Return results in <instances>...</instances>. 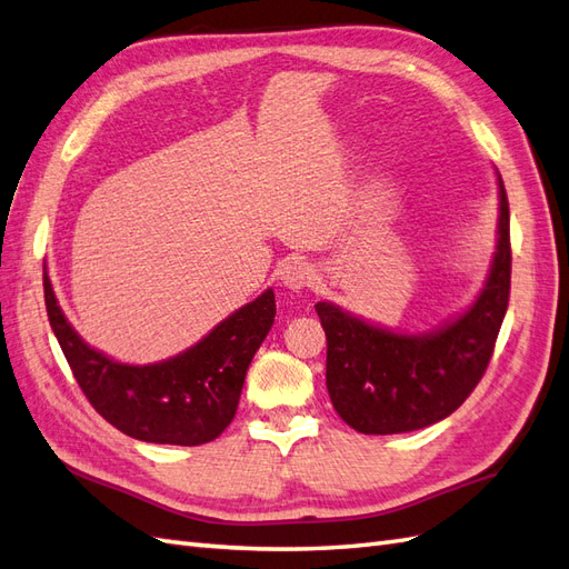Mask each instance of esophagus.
Instances as JSON below:
<instances>
[{
  "label": "esophagus",
  "mask_w": 569,
  "mask_h": 569,
  "mask_svg": "<svg viewBox=\"0 0 569 569\" xmlns=\"http://www.w3.org/2000/svg\"><path fill=\"white\" fill-rule=\"evenodd\" d=\"M279 276H281V283H283L286 288L300 290V288H305V286H310V281H312V269H310L308 261L290 259V261H286V264L281 267Z\"/></svg>",
  "instance_id": "1"
}]
</instances>
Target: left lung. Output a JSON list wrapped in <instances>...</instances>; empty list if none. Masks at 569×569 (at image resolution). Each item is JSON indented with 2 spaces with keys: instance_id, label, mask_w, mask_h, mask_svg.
I'll return each mask as SVG.
<instances>
[{
  "instance_id": "left-lung-1",
  "label": "left lung",
  "mask_w": 569,
  "mask_h": 569,
  "mask_svg": "<svg viewBox=\"0 0 569 569\" xmlns=\"http://www.w3.org/2000/svg\"><path fill=\"white\" fill-rule=\"evenodd\" d=\"M500 180L498 252L483 293L455 322L428 337L395 333L317 302L327 333V389L333 409L366 435L428 428L455 413L486 375L509 302L512 247Z\"/></svg>"
}]
</instances>
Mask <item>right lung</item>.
<instances>
[{"mask_svg":"<svg viewBox=\"0 0 569 569\" xmlns=\"http://www.w3.org/2000/svg\"><path fill=\"white\" fill-rule=\"evenodd\" d=\"M42 286L50 327L86 399L110 426L156 445H203L230 426L247 368L276 317L273 290H267L178 358L122 366L86 346L71 329L48 273H42Z\"/></svg>","mask_w":569,"mask_h":569,"instance_id":"add662e5","label":"right lung"}]
</instances>
